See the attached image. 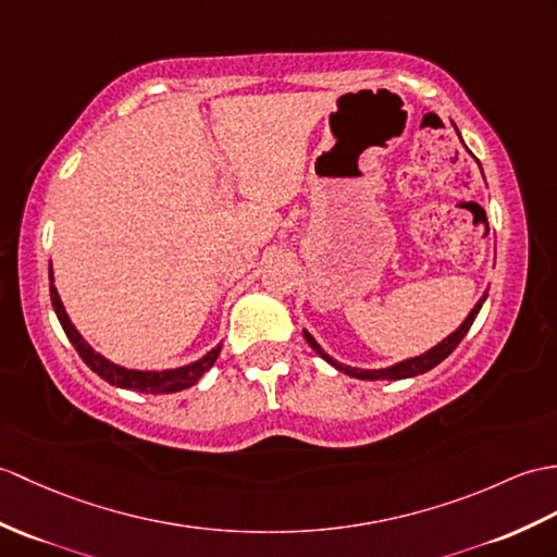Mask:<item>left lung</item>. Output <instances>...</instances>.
Masks as SVG:
<instances>
[{
    "label": "left lung",
    "mask_w": 557,
    "mask_h": 557,
    "mask_svg": "<svg viewBox=\"0 0 557 557\" xmlns=\"http://www.w3.org/2000/svg\"><path fill=\"white\" fill-rule=\"evenodd\" d=\"M484 299H486V294L482 296L480 304H476V306L472 308V313H470L468 318H465L462 325H460L454 334H450V337H446L442 344H436L434 348H430V351L418 356V358H408V360H404V363H396V366L384 368V370H358V368L342 366V363H337V360H332L325 351H322V348L318 346V342H315L313 337H310L308 332H304V337H306V342L310 344V348H313V351H318L322 358H325L330 366H334V368L346 372V374H351V377H358V380H406V377H416V374H422V372H426V370H432L434 366L442 363L444 358H448L450 354L456 351V346L462 342L465 334L470 332L472 322H474L476 313H480V308H482Z\"/></svg>",
    "instance_id": "1"
}]
</instances>
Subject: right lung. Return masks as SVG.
Segmentation results:
<instances>
[{
  "instance_id": "right-lung-1",
  "label": "right lung",
  "mask_w": 557,
  "mask_h": 557,
  "mask_svg": "<svg viewBox=\"0 0 557 557\" xmlns=\"http://www.w3.org/2000/svg\"><path fill=\"white\" fill-rule=\"evenodd\" d=\"M49 296H51V306H54V313L61 322L63 332H66V337L71 339V344L75 346L77 356L85 360V366L97 372L101 380H107L113 386H121V389H133V392H145V394H173V392H183L187 386L197 384L201 374L209 370L215 358L220 354V346L213 348V351L206 354L197 363H189L185 368H175V370H161V372H141V370H127L121 366H113L111 360H107L103 356H99L92 346L85 344V339L77 334V330L71 325V320L66 315V310H63V304L57 294L54 287V277H51V270H49Z\"/></svg>"
}]
</instances>
